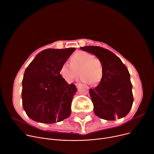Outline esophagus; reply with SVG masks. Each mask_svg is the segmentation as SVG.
<instances>
[{
  "mask_svg": "<svg viewBox=\"0 0 154 154\" xmlns=\"http://www.w3.org/2000/svg\"><path fill=\"white\" fill-rule=\"evenodd\" d=\"M75 85L76 87H77V88H78V87H79V86L80 84H79V83H77V84H75Z\"/></svg>",
  "mask_w": 154,
  "mask_h": 154,
  "instance_id": "34e87169",
  "label": "esophagus"
}]
</instances>
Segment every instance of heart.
Listing matches in <instances>:
<instances>
[{
    "instance_id": "b5f03b06",
    "label": "heart",
    "mask_w": 154,
    "mask_h": 154,
    "mask_svg": "<svg viewBox=\"0 0 154 154\" xmlns=\"http://www.w3.org/2000/svg\"><path fill=\"white\" fill-rule=\"evenodd\" d=\"M81 80L91 85H96L103 76V65L100 59L90 53L79 51L70 58V64L64 63L59 69V74L69 83L79 76Z\"/></svg>"
}]
</instances>
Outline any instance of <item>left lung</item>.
Here are the masks:
<instances>
[{
  "mask_svg": "<svg viewBox=\"0 0 154 154\" xmlns=\"http://www.w3.org/2000/svg\"><path fill=\"white\" fill-rule=\"evenodd\" d=\"M80 49L97 56L103 65V76L99 85L89 90L95 114L109 121L125 117L134 101L128 68L119 57L108 49L94 46Z\"/></svg>",
  "mask_w": 154,
  "mask_h": 154,
  "instance_id": "8db88e82",
  "label": "left lung"
}]
</instances>
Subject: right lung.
Here are the masks:
<instances>
[{"instance_id":"obj_1","label":"right lung","mask_w":154,"mask_h":154,"mask_svg":"<svg viewBox=\"0 0 154 154\" xmlns=\"http://www.w3.org/2000/svg\"><path fill=\"white\" fill-rule=\"evenodd\" d=\"M75 50V48L43 50L26 69L22 98L23 109L29 118L52 124L70 115L77 88L60 75L59 69Z\"/></svg>"}]
</instances>
